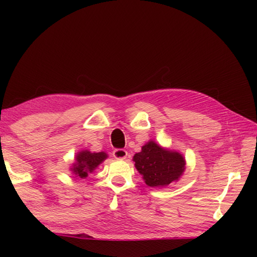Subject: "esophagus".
<instances>
[{
	"label": "esophagus",
	"mask_w": 257,
	"mask_h": 257,
	"mask_svg": "<svg viewBox=\"0 0 257 257\" xmlns=\"http://www.w3.org/2000/svg\"><path fill=\"white\" fill-rule=\"evenodd\" d=\"M114 159H125L128 157V152L124 149H116L112 152Z\"/></svg>",
	"instance_id": "1"
}]
</instances>
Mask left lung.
Returning <instances> with one entry per match:
<instances>
[{
  "instance_id": "1",
  "label": "left lung",
  "mask_w": 257,
  "mask_h": 257,
  "mask_svg": "<svg viewBox=\"0 0 257 257\" xmlns=\"http://www.w3.org/2000/svg\"><path fill=\"white\" fill-rule=\"evenodd\" d=\"M133 160L145 183L151 188H165L179 181L187 165L182 154L163 148L154 140L143 146Z\"/></svg>"
}]
</instances>
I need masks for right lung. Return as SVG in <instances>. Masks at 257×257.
<instances>
[{"mask_svg":"<svg viewBox=\"0 0 257 257\" xmlns=\"http://www.w3.org/2000/svg\"><path fill=\"white\" fill-rule=\"evenodd\" d=\"M108 158L106 152H91L89 150H80L75 157V161L69 170L76 178L85 179L88 174L94 172L98 166Z\"/></svg>","mask_w":257,"mask_h":257,"instance_id":"1","label":"right lung"}]
</instances>
